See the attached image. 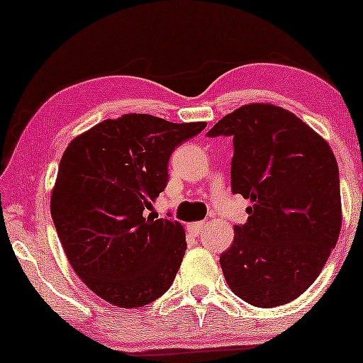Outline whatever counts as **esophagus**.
<instances>
[{
    "instance_id": "1",
    "label": "esophagus",
    "mask_w": 363,
    "mask_h": 363,
    "mask_svg": "<svg viewBox=\"0 0 363 363\" xmlns=\"http://www.w3.org/2000/svg\"><path fill=\"white\" fill-rule=\"evenodd\" d=\"M203 228H205V221H196V223H190L188 225V230H190L193 235H200L203 231Z\"/></svg>"
}]
</instances>
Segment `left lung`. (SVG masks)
I'll use <instances>...</instances> for the list:
<instances>
[{"mask_svg": "<svg viewBox=\"0 0 363 363\" xmlns=\"http://www.w3.org/2000/svg\"><path fill=\"white\" fill-rule=\"evenodd\" d=\"M233 137L231 190L250 198L220 264L231 291L256 307L299 297L320 274L342 226L339 167L329 143L286 108L250 104L208 137Z\"/></svg>", "mask_w": 363, "mask_h": 363, "instance_id": "obj_1", "label": "left lung"}]
</instances>
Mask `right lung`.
<instances>
[{
  "instance_id": "1",
  "label": "right lung",
  "mask_w": 363,
  "mask_h": 363,
  "mask_svg": "<svg viewBox=\"0 0 363 363\" xmlns=\"http://www.w3.org/2000/svg\"><path fill=\"white\" fill-rule=\"evenodd\" d=\"M205 127L125 113L67 145L51 195L52 221L72 269L104 301L133 309L172 286L185 231L147 210L165 190L173 150Z\"/></svg>"
}]
</instances>
